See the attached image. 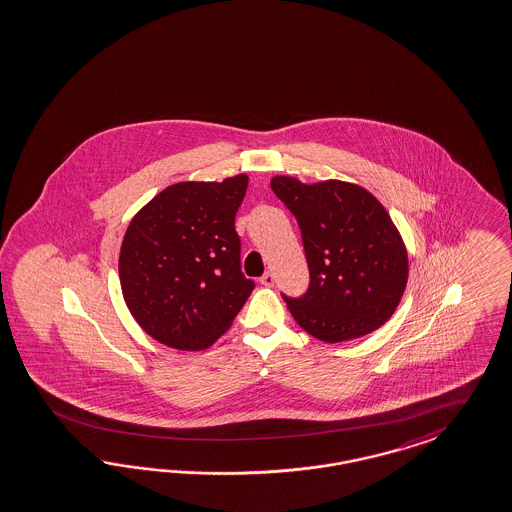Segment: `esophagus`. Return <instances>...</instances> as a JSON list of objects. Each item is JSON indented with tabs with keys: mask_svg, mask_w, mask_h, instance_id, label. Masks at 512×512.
Wrapping results in <instances>:
<instances>
[{
	"mask_svg": "<svg viewBox=\"0 0 512 512\" xmlns=\"http://www.w3.org/2000/svg\"><path fill=\"white\" fill-rule=\"evenodd\" d=\"M260 283L264 284V286H273V284H275V275H273L271 271H267V273H264V275H262Z\"/></svg>",
	"mask_w": 512,
	"mask_h": 512,
	"instance_id": "1",
	"label": "esophagus"
}]
</instances>
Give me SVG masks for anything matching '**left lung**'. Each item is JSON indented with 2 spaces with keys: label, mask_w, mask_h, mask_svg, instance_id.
Returning <instances> with one entry per match:
<instances>
[{
  "label": "left lung",
  "mask_w": 512,
  "mask_h": 512,
  "mask_svg": "<svg viewBox=\"0 0 512 512\" xmlns=\"http://www.w3.org/2000/svg\"><path fill=\"white\" fill-rule=\"evenodd\" d=\"M271 190L298 220L309 267L305 294H283L294 321L326 343L355 340L389 321L408 281V254L378 199L340 180L309 186L275 176Z\"/></svg>",
  "instance_id": "1"
}]
</instances>
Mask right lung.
I'll use <instances>...</instances> for the list:
<instances>
[{
    "instance_id": "add662e5",
    "label": "right lung",
    "mask_w": 512,
    "mask_h": 512,
    "mask_svg": "<svg viewBox=\"0 0 512 512\" xmlns=\"http://www.w3.org/2000/svg\"><path fill=\"white\" fill-rule=\"evenodd\" d=\"M247 186V174L180 182L131 220L119 281L129 311L155 340L182 351L207 349L243 309L254 281L241 271L235 214Z\"/></svg>"
}]
</instances>
